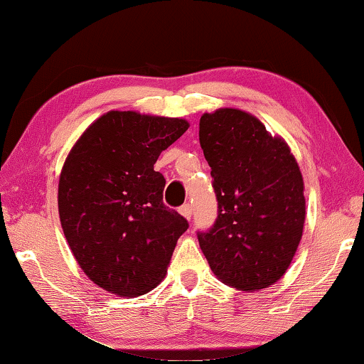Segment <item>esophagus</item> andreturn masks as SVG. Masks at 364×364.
Listing matches in <instances>:
<instances>
[{"label": "esophagus", "instance_id": "esophagus-1", "mask_svg": "<svg viewBox=\"0 0 364 364\" xmlns=\"http://www.w3.org/2000/svg\"><path fill=\"white\" fill-rule=\"evenodd\" d=\"M178 213H181V215H183V218H186L187 220H190L192 219V205H183V206H181L178 208Z\"/></svg>", "mask_w": 364, "mask_h": 364}]
</instances>
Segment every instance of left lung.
Segmentation results:
<instances>
[{"mask_svg": "<svg viewBox=\"0 0 364 364\" xmlns=\"http://www.w3.org/2000/svg\"><path fill=\"white\" fill-rule=\"evenodd\" d=\"M200 145L218 196L213 228L198 232L201 251L222 283L246 292L269 288L288 270L304 232L296 158L283 137L238 108L203 114Z\"/></svg>", "mask_w": 364, "mask_h": 364, "instance_id": "8db88e82", "label": "left lung"}]
</instances>
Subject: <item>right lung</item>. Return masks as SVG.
<instances>
[{
	"label": "right lung",
	"instance_id": "add662e5",
	"mask_svg": "<svg viewBox=\"0 0 364 364\" xmlns=\"http://www.w3.org/2000/svg\"><path fill=\"white\" fill-rule=\"evenodd\" d=\"M188 121L112 110L76 140L59 178V218L76 262L99 288L119 297L163 282L187 219L163 203L159 153Z\"/></svg>",
	"mask_w": 364,
	"mask_h": 364
}]
</instances>
